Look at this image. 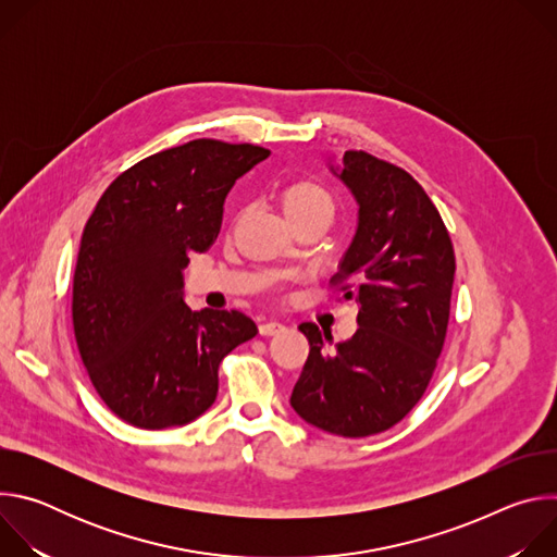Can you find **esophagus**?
I'll return each mask as SVG.
<instances>
[{
	"mask_svg": "<svg viewBox=\"0 0 557 557\" xmlns=\"http://www.w3.org/2000/svg\"><path fill=\"white\" fill-rule=\"evenodd\" d=\"M258 331L262 337H273V335H280L282 331H286V326L280 322H264L258 326Z\"/></svg>",
	"mask_w": 557,
	"mask_h": 557,
	"instance_id": "1",
	"label": "esophagus"
}]
</instances>
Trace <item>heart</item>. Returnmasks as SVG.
Instances as JSON below:
<instances>
[{"instance_id": "obj_1", "label": "heart", "mask_w": 557, "mask_h": 557, "mask_svg": "<svg viewBox=\"0 0 557 557\" xmlns=\"http://www.w3.org/2000/svg\"><path fill=\"white\" fill-rule=\"evenodd\" d=\"M282 207L290 220L310 213H333L331 194L312 181H293L280 191Z\"/></svg>"}]
</instances>
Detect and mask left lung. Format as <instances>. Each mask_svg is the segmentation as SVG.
Returning a JSON list of instances; mask_svg holds the SVG:
<instances>
[{"mask_svg":"<svg viewBox=\"0 0 557 557\" xmlns=\"http://www.w3.org/2000/svg\"><path fill=\"white\" fill-rule=\"evenodd\" d=\"M331 172L359 205L331 280L359 306V329L326 350L333 337L299 326L310 352L290 406L314 428L361 438L399 423L423 396L447 333L456 260L441 213L406 170L346 151Z\"/></svg>","mask_w":557,"mask_h":557,"instance_id":"8db88e82","label":"left lung"}]
</instances>
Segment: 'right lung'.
<instances>
[{"mask_svg":"<svg viewBox=\"0 0 557 557\" xmlns=\"http://www.w3.org/2000/svg\"><path fill=\"white\" fill-rule=\"evenodd\" d=\"M269 149L213 138L147 156L101 196L78 249L72 324L103 404L125 423H191L218 394L220 361L258 335L237 310H191L183 271L220 233L224 198Z\"/></svg>","mask_w":557,"mask_h":557,"instance_id":"add662e5","label":"right lung"}]
</instances>
